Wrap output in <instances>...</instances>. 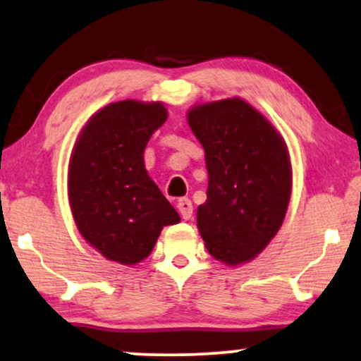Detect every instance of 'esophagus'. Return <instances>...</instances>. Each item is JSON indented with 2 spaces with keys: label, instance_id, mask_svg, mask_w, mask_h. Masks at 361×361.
Returning a JSON list of instances; mask_svg holds the SVG:
<instances>
[{
  "label": "esophagus",
  "instance_id": "1",
  "mask_svg": "<svg viewBox=\"0 0 361 361\" xmlns=\"http://www.w3.org/2000/svg\"><path fill=\"white\" fill-rule=\"evenodd\" d=\"M177 210H179L182 219L189 220L192 219V214H194V205H192V202L189 199L184 197V199H180L179 204H177Z\"/></svg>",
  "mask_w": 361,
  "mask_h": 361
}]
</instances>
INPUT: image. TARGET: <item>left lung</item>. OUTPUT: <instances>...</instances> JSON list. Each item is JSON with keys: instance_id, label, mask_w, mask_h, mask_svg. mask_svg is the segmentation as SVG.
I'll use <instances>...</instances> for the list:
<instances>
[{"instance_id": "8db88e82", "label": "left lung", "mask_w": 361, "mask_h": 361, "mask_svg": "<svg viewBox=\"0 0 361 361\" xmlns=\"http://www.w3.org/2000/svg\"><path fill=\"white\" fill-rule=\"evenodd\" d=\"M187 121L205 151L209 189L197 226L215 259L238 266L263 251L288 212L293 169L278 130L238 97L192 106Z\"/></svg>"}]
</instances>
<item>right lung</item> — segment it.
I'll return each mask as SVG.
<instances>
[{"label": "right lung", "mask_w": 361, "mask_h": 361, "mask_svg": "<svg viewBox=\"0 0 361 361\" xmlns=\"http://www.w3.org/2000/svg\"><path fill=\"white\" fill-rule=\"evenodd\" d=\"M167 120L161 102H115L78 135L68 162V202L88 245L106 259L133 266L151 255L177 214L145 167V147Z\"/></svg>", "instance_id": "right-lung-1"}]
</instances>
